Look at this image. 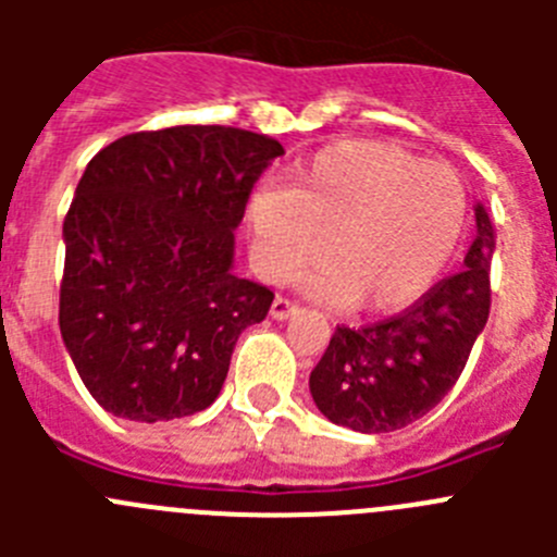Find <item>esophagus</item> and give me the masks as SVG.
I'll list each match as a JSON object with an SVG mask.
<instances>
[{
  "instance_id": "obj_1",
  "label": "esophagus",
  "mask_w": 557,
  "mask_h": 557,
  "mask_svg": "<svg viewBox=\"0 0 557 557\" xmlns=\"http://www.w3.org/2000/svg\"><path fill=\"white\" fill-rule=\"evenodd\" d=\"M298 309H301L298 304L289 301V298H284V295H278V298L273 301V307H270V314H273L275 321H287L289 314H295Z\"/></svg>"
}]
</instances>
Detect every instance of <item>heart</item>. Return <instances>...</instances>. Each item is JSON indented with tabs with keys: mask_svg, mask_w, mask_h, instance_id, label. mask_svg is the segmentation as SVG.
Listing matches in <instances>:
<instances>
[{
	"mask_svg": "<svg viewBox=\"0 0 557 557\" xmlns=\"http://www.w3.org/2000/svg\"><path fill=\"white\" fill-rule=\"evenodd\" d=\"M248 225L256 268L270 282L307 268L321 248L312 293L354 312H393L449 264L466 225V189L449 164L405 147L343 141L293 166L287 191H256Z\"/></svg>",
	"mask_w": 557,
	"mask_h": 557,
	"instance_id": "obj_1",
	"label": "heart"
}]
</instances>
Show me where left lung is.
<instances>
[{
  "instance_id": "1",
  "label": "left lung",
  "mask_w": 557,
  "mask_h": 557,
  "mask_svg": "<svg viewBox=\"0 0 557 557\" xmlns=\"http://www.w3.org/2000/svg\"><path fill=\"white\" fill-rule=\"evenodd\" d=\"M466 268L426 289L405 312L362 329L337 326L309 373L314 405L354 432L412 424L455 387L491 312L494 225L476 206Z\"/></svg>"
}]
</instances>
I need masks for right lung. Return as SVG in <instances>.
Here are the masks:
<instances>
[{
	"instance_id": "obj_1",
	"label": "right lung",
	"mask_w": 557,
	"mask_h": 557,
	"mask_svg": "<svg viewBox=\"0 0 557 557\" xmlns=\"http://www.w3.org/2000/svg\"><path fill=\"white\" fill-rule=\"evenodd\" d=\"M284 147L225 125L127 133L88 161L63 220L61 323L97 405L156 424L220 396L273 289L234 275V228Z\"/></svg>"
}]
</instances>
